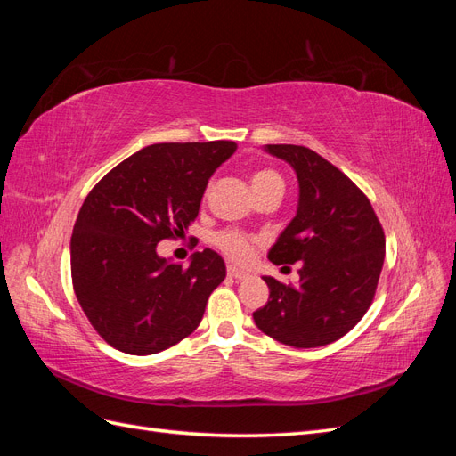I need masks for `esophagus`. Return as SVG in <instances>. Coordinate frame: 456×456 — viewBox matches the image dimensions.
I'll return each instance as SVG.
<instances>
[{
    "label": "esophagus",
    "instance_id": "obj_1",
    "mask_svg": "<svg viewBox=\"0 0 456 456\" xmlns=\"http://www.w3.org/2000/svg\"><path fill=\"white\" fill-rule=\"evenodd\" d=\"M228 275H230L232 280H238V281H240V280H245L249 273H247L245 270L236 268V266H228Z\"/></svg>",
    "mask_w": 456,
    "mask_h": 456
}]
</instances>
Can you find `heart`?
Wrapping results in <instances>:
<instances>
[{"mask_svg": "<svg viewBox=\"0 0 456 456\" xmlns=\"http://www.w3.org/2000/svg\"><path fill=\"white\" fill-rule=\"evenodd\" d=\"M251 186L255 190V194H258V191L268 190V188H275V186L283 188V178L273 169H256L251 175ZM216 245L218 249L224 255H228L232 260L247 262L253 255L255 238L247 236V233H241L238 230H226L216 238Z\"/></svg>", "mask_w": 456, "mask_h": 456, "instance_id": "obj_1", "label": "heart"}]
</instances>
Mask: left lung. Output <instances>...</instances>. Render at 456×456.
<instances>
[{
    "mask_svg": "<svg viewBox=\"0 0 456 456\" xmlns=\"http://www.w3.org/2000/svg\"><path fill=\"white\" fill-rule=\"evenodd\" d=\"M298 178L295 218L268 253L295 265L298 285L265 278L270 298L253 312L262 333L287 346L317 348L338 340L369 310L384 265V230L363 191L306 146L268 144Z\"/></svg>",
    "mask_w": 456,
    "mask_h": 456,
    "instance_id": "1",
    "label": "left lung"
}]
</instances>
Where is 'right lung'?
<instances>
[{
	"instance_id": "obj_1",
	"label": "right lung",
	"mask_w": 456,
	"mask_h": 456,
	"mask_svg": "<svg viewBox=\"0 0 456 456\" xmlns=\"http://www.w3.org/2000/svg\"><path fill=\"white\" fill-rule=\"evenodd\" d=\"M236 142H161L123 159L81 205L72 241V283L81 310L110 346L150 355L198 329L226 266L211 249L188 268L158 255L200 213L211 175Z\"/></svg>"
}]
</instances>
